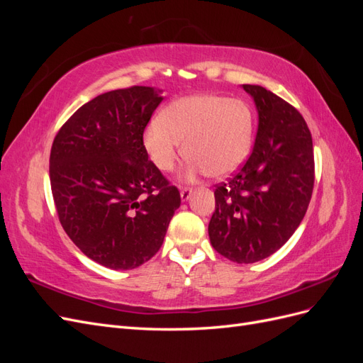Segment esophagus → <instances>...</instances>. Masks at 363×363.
Instances as JSON below:
<instances>
[{"label":"esophagus","instance_id":"1","mask_svg":"<svg viewBox=\"0 0 363 363\" xmlns=\"http://www.w3.org/2000/svg\"><path fill=\"white\" fill-rule=\"evenodd\" d=\"M192 195V188H182L180 189V196H182V201L189 200V196Z\"/></svg>","mask_w":363,"mask_h":363}]
</instances>
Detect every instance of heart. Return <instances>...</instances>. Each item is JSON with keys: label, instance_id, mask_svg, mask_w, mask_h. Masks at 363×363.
I'll list each match as a JSON object with an SVG mask.
<instances>
[{"label": "heart", "instance_id": "heart-1", "mask_svg": "<svg viewBox=\"0 0 363 363\" xmlns=\"http://www.w3.org/2000/svg\"><path fill=\"white\" fill-rule=\"evenodd\" d=\"M189 157L186 179L207 174L227 177L245 162L252 144V115L240 100L212 94L179 98L144 131V147L156 167L169 172Z\"/></svg>", "mask_w": 363, "mask_h": 363}]
</instances>
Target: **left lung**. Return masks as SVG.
I'll use <instances>...</instances> for the list:
<instances>
[{
  "instance_id": "8db88e82",
  "label": "left lung",
  "mask_w": 363,
  "mask_h": 363,
  "mask_svg": "<svg viewBox=\"0 0 363 363\" xmlns=\"http://www.w3.org/2000/svg\"><path fill=\"white\" fill-rule=\"evenodd\" d=\"M242 87L259 113L256 142L242 168L216 184L208 238L228 260L255 263L286 244L303 221L315 162L311 130L300 112L265 87Z\"/></svg>"
}]
</instances>
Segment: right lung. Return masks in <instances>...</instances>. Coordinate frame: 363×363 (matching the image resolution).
<instances>
[{"mask_svg":"<svg viewBox=\"0 0 363 363\" xmlns=\"http://www.w3.org/2000/svg\"><path fill=\"white\" fill-rule=\"evenodd\" d=\"M160 92L131 86L98 95L62 125L51 147L59 221L87 257L111 269H133L155 256L182 203L144 147Z\"/></svg>","mask_w":363,"mask_h":363,"instance_id":"add662e5","label":"right lung"}]
</instances>
